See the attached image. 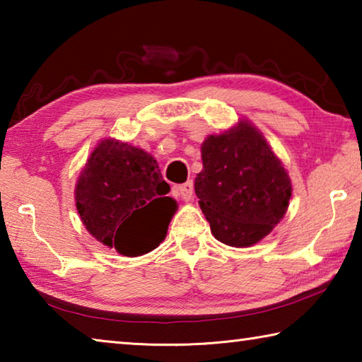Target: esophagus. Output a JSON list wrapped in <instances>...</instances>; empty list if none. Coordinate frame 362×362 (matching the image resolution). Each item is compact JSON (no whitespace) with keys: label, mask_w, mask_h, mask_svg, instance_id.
Here are the masks:
<instances>
[{"label":"esophagus","mask_w":362,"mask_h":362,"mask_svg":"<svg viewBox=\"0 0 362 362\" xmlns=\"http://www.w3.org/2000/svg\"><path fill=\"white\" fill-rule=\"evenodd\" d=\"M175 189H177V193H179V196H180L183 201H192L193 199L194 188H193V182L192 180L182 183V185H179Z\"/></svg>","instance_id":"esophagus-1"}]
</instances>
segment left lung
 <instances>
[{
    "instance_id": "left-lung-1",
    "label": "left lung",
    "mask_w": 362,
    "mask_h": 362,
    "mask_svg": "<svg viewBox=\"0 0 362 362\" xmlns=\"http://www.w3.org/2000/svg\"><path fill=\"white\" fill-rule=\"evenodd\" d=\"M203 170L194 179L199 207L216 240L250 247L286 216L291 177L249 119H240L201 145Z\"/></svg>"
}]
</instances>
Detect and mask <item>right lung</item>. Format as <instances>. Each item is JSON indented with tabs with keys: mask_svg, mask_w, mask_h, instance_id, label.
Segmentation results:
<instances>
[{
	"mask_svg": "<svg viewBox=\"0 0 362 362\" xmlns=\"http://www.w3.org/2000/svg\"><path fill=\"white\" fill-rule=\"evenodd\" d=\"M156 159L116 139L97 144L75 187L81 222L97 241L124 257L151 252L177 211Z\"/></svg>",
	"mask_w": 362,
	"mask_h": 362,
	"instance_id": "1",
	"label": "right lung"
}]
</instances>
